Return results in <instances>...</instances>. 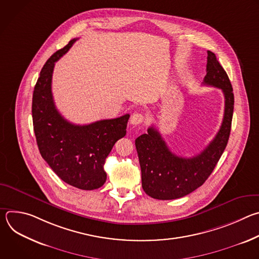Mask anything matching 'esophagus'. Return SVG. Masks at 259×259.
<instances>
[{
    "label": "esophagus",
    "mask_w": 259,
    "mask_h": 259,
    "mask_svg": "<svg viewBox=\"0 0 259 259\" xmlns=\"http://www.w3.org/2000/svg\"><path fill=\"white\" fill-rule=\"evenodd\" d=\"M144 121V116L142 114H139V113H135L131 116V119H130V123L132 125H139L141 124L142 122Z\"/></svg>",
    "instance_id": "34e87169"
}]
</instances>
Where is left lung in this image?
Listing matches in <instances>:
<instances>
[{"instance_id": "1", "label": "left lung", "mask_w": 259, "mask_h": 259, "mask_svg": "<svg viewBox=\"0 0 259 259\" xmlns=\"http://www.w3.org/2000/svg\"><path fill=\"white\" fill-rule=\"evenodd\" d=\"M204 85L223 90L225 114L220 129L205 150L193 158L173 154L160 132L154 127L135 139L142 189L158 200H174L200 188L214 170L229 141L234 113V93L231 81L215 54L208 51Z\"/></svg>"}]
</instances>
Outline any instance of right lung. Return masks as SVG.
<instances>
[{
  "mask_svg": "<svg viewBox=\"0 0 259 259\" xmlns=\"http://www.w3.org/2000/svg\"><path fill=\"white\" fill-rule=\"evenodd\" d=\"M76 41L70 40L43 66L32 94V124L40 154L57 176L69 186L91 191L105 182V159L126 135L130 115L75 125L59 114L51 90L53 69Z\"/></svg>",
  "mask_w": 259,
  "mask_h": 259,
  "instance_id": "add662e5",
  "label": "right lung"
}]
</instances>
